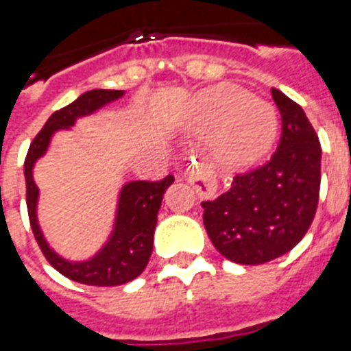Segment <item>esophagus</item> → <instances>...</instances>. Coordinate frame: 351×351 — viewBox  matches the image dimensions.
I'll return each mask as SVG.
<instances>
[{
	"instance_id": "obj_1",
	"label": "esophagus",
	"mask_w": 351,
	"mask_h": 351,
	"mask_svg": "<svg viewBox=\"0 0 351 351\" xmlns=\"http://www.w3.org/2000/svg\"><path fill=\"white\" fill-rule=\"evenodd\" d=\"M187 180L191 182V186L197 189V193L202 198H215L217 197V182H215L213 173L206 165H198L197 162L189 167Z\"/></svg>"
}]
</instances>
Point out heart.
Instances as JSON below:
<instances>
[{
  "instance_id": "1",
  "label": "heart",
  "mask_w": 351,
  "mask_h": 351,
  "mask_svg": "<svg viewBox=\"0 0 351 351\" xmlns=\"http://www.w3.org/2000/svg\"><path fill=\"white\" fill-rule=\"evenodd\" d=\"M186 127L209 132V153L226 169L253 167L271 151L278 134L275 107L239 85L219 84L198 93Z\"/></svg>"
}]
</instances>
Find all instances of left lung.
I'll return each instance as SVG.
<instances>
[{"label": "left lung", "instance_id": "left-lung-1", "mask_svg": "<svg viewBox=\"0 0 351 351\" xmlns=\"http://www.w3.org/2000/svg\"><path fill=\"white\" fill-rule=\"evenodd\" d=\"M282 117L277 153L264 167L234 176L230 191L202 202L204 226L220 255L256 266L286 255L310 230L321 189V143L302 107L277 89Z\"/></svg>", "mask_w": 351, "mask_h": 351}]
</instances>
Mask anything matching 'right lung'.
Returning a JSON list of instances; mask_svg holds the SVG:
<instances>
[{
    "label": "right lung",
    "instance_id": "1",
    "mask_svg": "<svg viewBox=\"0 0 351 351\" xmlns=\"http://www.w3.org/2000/svg\"><path fill=\"white\" fill-rule=\"evenodd\" d=\"M125 90L93 89L76 98L73 104L52 114L40 134L30 143L25 158V184H27V209H29L30 228L40 244L43 255L54 269L67 278L89 286H120L131 282L145 269L153 253L154 228L158 222V211L162 206L165 189L175 182L167 175L162 182L131 180L120 187L117 198V211L112 228L106 242L95 255L84 261L65 258L47 242L40 220L38 202L40 187L34 182V165L43 158L51 147V142L58 131H71L80 118L90 117L112 101L120 100Z\"/></svg>",
    "mask_w": 351,
    "mask_h": 351
}]
</instances>
